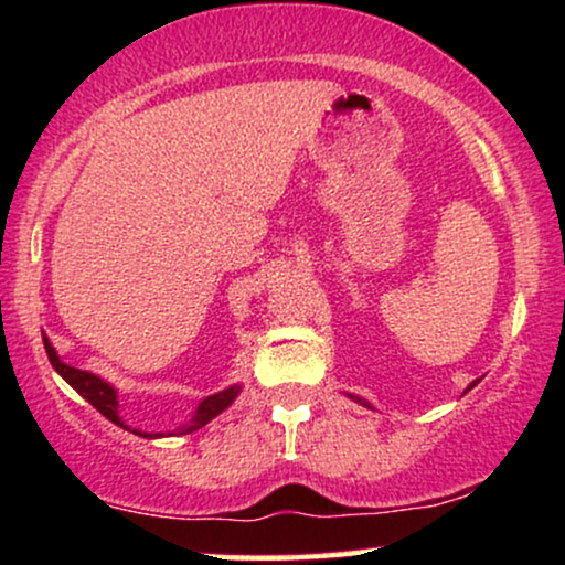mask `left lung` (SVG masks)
Segmentation results:
<instances>
[{
    "label": "left lung",
    "instance_id": "left-lung-1",
    "mask_svg": "<svg viewBox=\"0 0 565 565\" xmlns=\"http://www.w3.org/2000/svg\"><path fill=\"white\" fill-rule=\"evenodd\" d=\"M473 385H476V383H473ZM473 385H470V388H473ZM358 401H360V398H358Z\"/></svg>",
    "mask_w": 565,
    "mask_h": 565
}]
</instances>
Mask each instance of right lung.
<instances>
[{
  "instance_id": "1",
  "label": "right lung",
  "mask_w": 565,
  "mask_h": 565,
  "mask_svg": "<svg viewBox=\"0 0 565 565\" xmlns=\"http://www.w3.org/2000/svg\"><path fill=\"white\" fill-rule=\"evenodd\" d=\"M43 344H45V354H49L51 365L56 367V373H58L61 377H64V381H66L68 385H72V388H74L76 393H79V396L87 398L89 404L95 406L97 412L105 416V419H110L113 424H120V427H126V424H122L120 416H118V396H115V391L110 388V385H107V383L103 381V377L87 373V370H76V367H72V365H66V362H61L56 350H53L51 342H49V339H45V337H43ZM238 391H242V388H238V385H231V388H226V391L215 393V396H207V398L200 401V406H198L195 416H192L190 427L182 429L184 435H188V431H195V429H200V427H205L207 422L215 419V416H218V414L223 412V408L231 406V401H234V398L238 396ZM134 431H136V429H134ZM136 435H141V431H136ZM143 437H161V435H146V431H143Z\"/></svg>"
}]
</instances>
